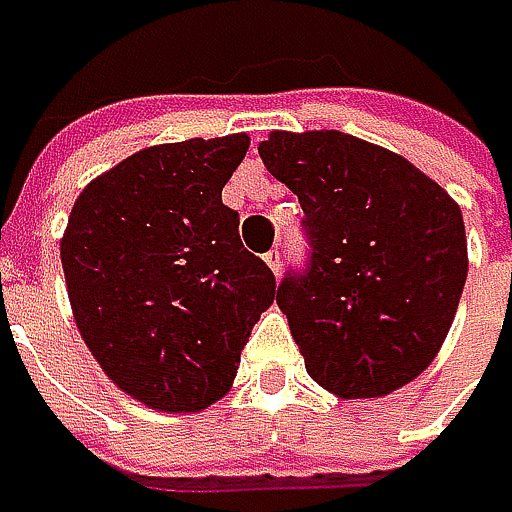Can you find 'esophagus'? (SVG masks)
<instances>
[{
  "mask_svg": "<svg viewBox=\"0 0 512 512\" xmlns=\"http://www.w3.org/2000/svg\"><path fill=\"white\" fill-rule=\"evenodd\" d=\"M264 261H267V267H270V270H273L276 276L282 273V251H279V248L267 251V254H264Z\"/></svg>",
  "mask_w": 512,
  "mask_h": 512,
  "instance_id": "34e87169",
  "label": "esophagus"
}]
</instances>
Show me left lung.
I'll return each instance as SVG.
<instances>
[{
    "mask_svg": "<svg viewBox=\"0 0 512 512\" xmlns=\"http://www.w3.org/2000/svg\"><path fill=\"white\" fill-rule=\"evenodd\" d=\"M258 154L306 215V273L276 294L306 373L346 400L413 382L467 279L458 203L410 160L340 130H276Z\"/></svg>",
    "mask_w": 512,
    "mask_h": 512,
    "instance_id": "8db88e82",
    "label": "left lung"
}]
</instances>
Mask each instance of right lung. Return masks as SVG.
<instances>
[{
  "mask_svg": "<svg viewBox=\"0 0 512 512\" xmlns=\"http://www.w3.org/2000/svg\"><path fill=\"white\" fill-rule=\"evenodd\" d=\"M245 151V133L142 148L72 206L60 261L81 340L151 410L197 413L224 397L279 294L221 203Z\"/></svg>",
  "mask_w": 512,
  "mask_h": 512,
  "instance_id": "1",
  "label": "right lung"
}]
</instances>
